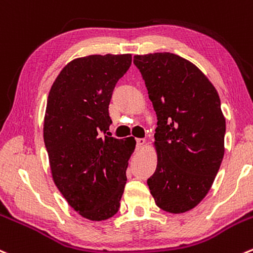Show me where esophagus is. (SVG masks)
<instances>
[{"label": "esophagus", "instance_id": "esophagus-1", "mask_svg": "<svg viewBox=\"0 0 253 253\" xmlns=\"http://www.w3.org/2000/svg\"><path fill=\"white\" fill-rule=\"evenodd\" d=\"M136 142H137V148H142V147L144 146V143H146V139L144 138H137L136 139Z\"/></svg>", "mask_w": 253, "mask_h": 253}]
</instances>
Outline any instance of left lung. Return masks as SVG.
<instances>
[{"label": "left lung", "instance_id": "left-lung-1", "mask_svg": "<svg viewBox=\"0 0 253 253\" xmlns=\"http://www.w3.org/2000/svg\"><path fill=\"white\" fill-rule=\"evenodd\" d=\"M157 114V168L147 180L157 207L181 214L209 193L225 152L226 122L207 75L173 53L134 55Z\"/></svg>", "mask_w": 253, "mask_h": 253}]
</instances>
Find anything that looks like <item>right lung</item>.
Returning <instances> with one entry per match:
<instances>
[{"label": "right lung", "mask_w": 253, "mask_h": 253, "mask_svg": "<svg viewBox=\"0 0 253 253\" xmlns=\"http://www.w3.org/2000/svg\"><path fill=\"white\" fill-rule=\"evenodd\" d=\"M131 54L77 58L65 65L49 91L43 137L53 180L83 217L102 221L120 208L133 137H101L109 129L115 85L131 65Z\"/></svg>", "instance_id": "add662e5"}]
</instances>
